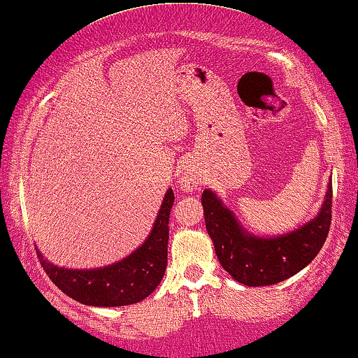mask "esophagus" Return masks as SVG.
Returning <instances> with one entry per match:
<instances>
[{
    "mask_svg": "<svg viewBox=\"0 0 358 358\" xmlns=\"http://www.w3.org/2000/svg\"><path fill=\"white\" fill-rule=\"evenodd\" d=\"M180 187L185 192H192V190H196L200 187L201 184V179L200 176L196 173H192V171H187V173L182 174V178H180Z\"/></svg>",
    "mask_w": 358,
    "mask_h": 358,
    "instance_id": "34e87169",
    "label": "esophagus"
}]
</instances>
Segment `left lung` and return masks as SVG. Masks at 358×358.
Listing matches in <instances>:
<instances>
[{"label":"left lung","mask_w":358,"mask_h":358,"mask_svg":"<svg viewBox=\"0 0 358 358\" xmlns=\"http://www.w3.org/2000/svg\"><path fill=\"white\" fill-rule=\"evenodd\" d=\"M333 185L326 187L321 208L297 229L278 236H255L213 190L205 189L201 205L205 226L221 266L248 287L269 286L294 276L308 265L323 247L331 224Z\"/></svg>","instance_id":"1"}]
</instances>
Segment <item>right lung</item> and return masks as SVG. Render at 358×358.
Returning <instances> with one entry per match:
<instances>
[{"mask_svg": "<svg viewBox=\"0 0 358 358\" xmlns=\"http://www.w3.org/2000/svg\"><path fill=\"white\" fill-rule=\"evenodd\" d=\"M173 203L174 192L168 189L148 237L122 260L90 269L63 268L53 265L37 248L41 266L61 291L84 305L124 307L141 302L158 287L166 271Z\"/></svg>", "mask_w": 358, "mask_h": 358, "instance_id": "add662e5", "label": "right lung"}]
</instances>
